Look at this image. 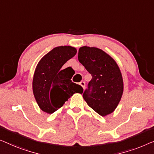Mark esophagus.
I'll use <instances>...</instances> for the list:
<instances>
[{
    "label": "esophagus",
    "instance_id": "34e87169",
    "mask_svg": "<svg viewBox=\"0 0 154 154\" xmlns=\"http://www.w3.org/2000/svg\"><path fill=\"white\" fill-rule=\"evenodd\" d=\"M79 84L81 85V86H82V88H85V86H86V84H85L84 82H80V83H79Z\"/></svg>",
    "mask_w": 154,
    "mask_h": 154
}]
</instances>
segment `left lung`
<instances>
[{
    "label": "left lung",
    "mask_w": 154,
    "mask_h": 154,
    "mask_svg": "<svg viewBox=\"0 0 154 154\" xmlns=\"http://www.w3.org/2000/svg\"><path fill=\"white\" fill-rule=\"evenodd\" d=\"M78 60L92 76L83 97L96 113L102 116L111 113L123 93V80L114 59L97 48H79Z\"/></svg>",
    "instance_id": "1"
}]
</instances>
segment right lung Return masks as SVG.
I'll list each match as a JSON object with an SVG mask.
<instances>
[{"instance_id":"1","label":"right lung","mask_w":154,"mask_h":154,"mask_svg":"<svg viewBox=\"0 0 154 154\" xmlns=\"http://www.w3.org/2000/svg\"><path fill=\"white\" fill-rule=\"evenodd\" d=\"M77 53L70 46H59L45 54L38 62L33 79V93L40 109L53 113L75 93H83V88L73 83L61 67Z\"/></svg>"}]
</instances>
